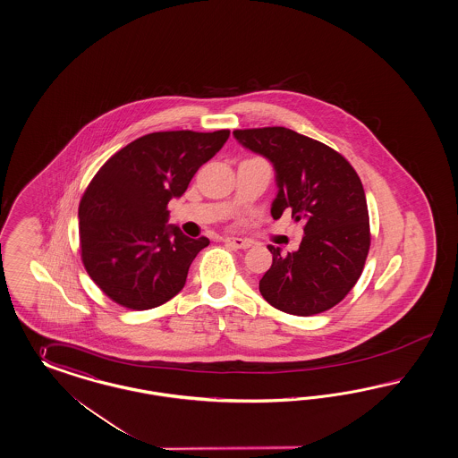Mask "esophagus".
I'll return each instance as SVG.
<instances>
[{
    "instance_id": "1",
    "label": "esophagus",
    "mask_w": 458,
    "mask_h": 458,
    "mask_svg": "<svg viewBox=\"0 0 458 458\" xmlns=\"http://www.w3.org/2000/svg\"><path fill=\"white\" fill-rule=\"evenodd\" d=\"M223 242L228 243V245H232L233 249H250V247H252V242H250V240H245V238L226 237Z\"/></svg>"
}]
</instances>
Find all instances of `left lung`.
<instances>
[{"mask_svg":"<svg viewBox=\"0 0 458 458\" xmlns=\"http://www.w3.org/2000/svg\"><path fill=\"white\" fill-rule=\"evenodd\" d=\"M233 137L276 171L272 218L291 209L304 225L296 252L267 245L272 266L259 283L260 294L289 315L330 310L359 281L370 247L360 177L328 145L284 126L235 130Z\"/></svg>","mask_w":458,"mask_h":458,"instance_id":"left-lung-1","label":"left lung"}]
</instances>
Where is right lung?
Segmentation results:
<instances>
[{
  "instance_id": "1",
  "label": "right lung",
  "mask_w": 458,
  "mask_h": 458,
  "mask_svg": "<svg viewBox=\"0 0 458 458\" xmlns=\"http://www.w3.org/2000/svg\"><path fill=\"white\" fill-rule=\"evenodd\" d=\"M228 137V130L148 133L98 171L81 199V257L110 300L143 311L184 287L194 257L209 240L167 225V203L186 192Z\"/></svg>"
}]
</instances>
